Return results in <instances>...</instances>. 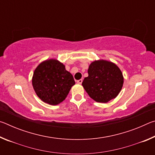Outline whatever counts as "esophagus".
<instances>
[{"mask_svg": "<svg viewBox=\"0 0 155 155\" xmlns=\"http://www.w3.org/2000/svg\"><path fill=\"white\" fill-rule=\"evenodd\" d=\"M82 82H83V80L82 79H80V80H78V81H77V83H78V84H81L82 83Z\"/></svg>", "mask_w": 155, "mask_h": 155, "instance_id": "1", "label": "esophagus"}]
</instances>
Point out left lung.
Here are the masks:
<instances>
[{
  "label": "left lung",
  "mask_w": 155,
  "mask_h": 155,
  "mask_svg": "<svg viewBox=\"0 0 155 155\" xmlns=\"http://www.w3.org/2000/svg\"><path fill=\"white\" fill-rule=\"evenodd\" d=\"M87 72L82 85L91 98L106 103L116 98L124 83L122 72L116 64L107 60H95L89 65Z\"/></svg>",
  "instance_id": "left-lung-1"
}]
</instances>
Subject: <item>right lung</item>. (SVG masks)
<instances>
[{"label": "right lung", "mask_w": 155, "mask_h": 155, "mask_svg": "<svg viewBox=\"0 0 155 155\" xmlns=\"http://www.w3.org/2000/svg\"><path fill=\"white\" fill-rule=\"evenodd\" d=\"M75 84L73 76L65 65L56 59L41 62L34 70L32 85L37 96L51 105L64 101Z\"/></svg>", "instance_id": "right-lung-1"}]
</instances>
